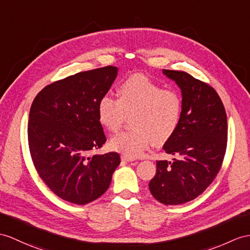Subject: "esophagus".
Wrapping results in <instances>:
<instances>
[{"label":"esophagus","mask_w":250,"mask_h":250,"mask_svg":"<svg viewBox=\"0 0 250 250\" xmlns=\"http://www.w3.org/2000/svg\"><path fill=\"white\" fill-rule=\"evenodd\" d=\"M121 158H122V160H123V161H127V162H131V161H135V160H136L135 158L129 157V156H127V155H122Z\"/></svg>","instance_id":"1"}]
</instances>
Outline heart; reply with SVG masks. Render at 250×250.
Listing matches in <instances>:
<instances>
[{"instance_id": "obj_1", "label": "heart", "mask_w": 250, "mask_h": 250, "mask_svg": "<svg viewBox=\"0 0 250 250\" xmlns=\"http://www.w3.org/2000/svg\"><path fill=\"white\" fill-rule=\"evenodd\" d=\"M119 97L105 94L97 104L103 127L118 131L130 115L128 130L114 136L110 146L129 157L141 155L149 143L160 145L177 131L184 103L179 92L162 86L144 75H131L122 82Z\"/></svg>"}]
</instances>
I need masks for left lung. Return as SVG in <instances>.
<instances>
[{
    "instance_id": "1",
    "label": "left lung",
    "mask_w": 250,
    "mask_h": 250,
    "mask_svg": "<svg viewBox=\"0 0 250 250\" xmlns=\"http://www.w3.org/2000/svg\"><path fill=\"white\" fill-rule=\"evenodd\" d=\"M181 89L184 110L174 136L163 145L173 161L157 160L149 191L164 205H181L199 196L222 167L227 148V115L214 88L184 71L163 70Z\"/></svg>"
}]
</instances>
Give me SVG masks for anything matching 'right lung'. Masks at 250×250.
<instances>
[{"instance_id":"obj_1","label":"right lung","mask_w":250,"mask_h":250,"mask_svg":"<svg viewBox=\"0 0 250 250\" xmlns=\"http://www.w3.org/2000/svg\"><path fill=\"white\" fill-rule=\"evenodd\" d=\"M117 66L79 72L54 82L36 95L27 138L41 180L62 199L86 205L104 194L121 162L120 155H89L107 139L97 104L117 77Z\"/></svg>"}]
</instances>
